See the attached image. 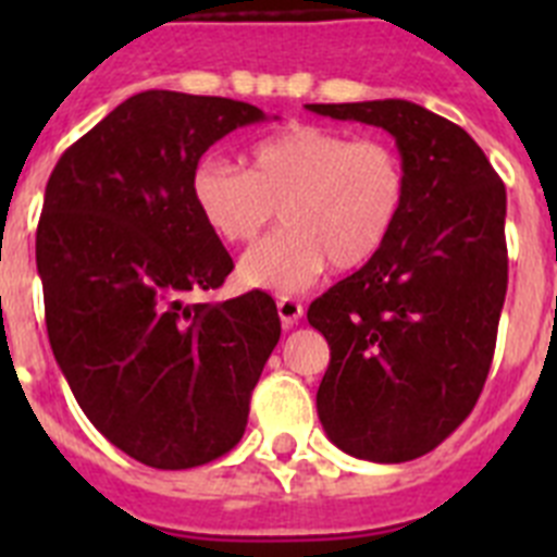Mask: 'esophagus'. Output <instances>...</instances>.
Instances as JSON below:
<instances>
[{
  "mask_svg": "<svg viewBox=\"0 0 557 557\" xmlns=\"http://www.w3.org/2000/svg\"><path fill=\"white\" fill-rule=\"evenodd\" d=\"M275 307H278V318H282L284 329H293L295 323L301 321V314H304L301 301H295V298H287V295H284V298L275 301Z\"/></svg>",
  "mask_w": 557,
  "mask_h": 557,
  "instance_id": "34e87169",
  "label": "esophagus"
}]
</instances>
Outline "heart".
<instances>
[{
    "instance_id": "obj_1",
    "label": "heart",
    "mask_w": 557,
    "mask_h": 557,
    "mask_svg": "<svg viewBox=\"0 0 557 557\" xmlns=\"http://www.w3.org/2000/svg\"><path fill=\"white\" fill-rule=\"evenodd\" d=\"M191 200L214 236L250 243L270 220L282 231L250 248L239 282L275 295L307 293L329 264H368L396 231L407 203V170L396 147L323 125H289L250 150V170L203 159Z\"/></svg>"
}]
</instances>
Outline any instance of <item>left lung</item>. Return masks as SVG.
<instances>
[{
	"instance_id": "left-lung-1",
	"label": "left lung",
	"mask_w": 557,
	"mask_h": 557,
	"mask_svg": "<svg viewBox=\"0 0 557 557\" xmlns=\"http://www.w3.org/2000/svg\"><path fill=\"white\" fill-rule=\"evenodd\" d=\"M396 139L407 203L387 245L307 312L326 337L318 418L329 441L371 462L435 449L480 398L508 293V195L455 122L407 100L307 106Z\"/></svg>"
}]
</instances>
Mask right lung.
Here are the masks:
<instances>
[{"label":"right lung","mask_w":557,"mask_h":557,"mask_svg":"<svg viewBox=\"0 0 557 557\" xmlns=\"http://www.w3.org/2000/svg\"><path fill=\"white\" fill-rule=\"evenodd\" d=\"M268 120L248 102L141 91L69 147L36 234L49 346L88 421L152 469L234 449L282 337L268 293L186 304L234 270L191 200L200 156Z\"/></svg>","instance_id":"right-lung-1"}]
</instances>
